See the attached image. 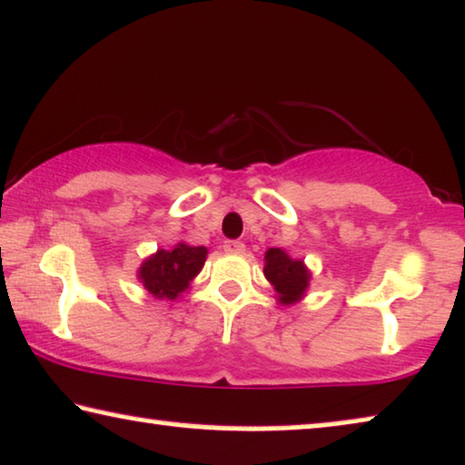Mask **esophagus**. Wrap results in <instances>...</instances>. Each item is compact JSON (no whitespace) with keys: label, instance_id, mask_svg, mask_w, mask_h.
Listing matches in <instances>:
<instances>
[{"label":"esophagus","instance_id":"34e87169","mask_svg":"<svg viewBox=\"0 0 465 465\" xmlns=\"http://www.w3.org/2000/svg\"><path fill=\"white\" fill-rule=\"evenodd\" d=\"M224 252L226 253H243L245 245L241 241H224Z\"/></svg>","mask_w":465,"mask_h":465}]
</instances>
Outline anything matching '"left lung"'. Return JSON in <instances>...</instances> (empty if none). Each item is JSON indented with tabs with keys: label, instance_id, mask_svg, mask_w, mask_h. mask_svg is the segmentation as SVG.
Here are the masks:
<instances>
[{
	"label": "left lung",
	"instance_id": "1",
	"mask_svg": "<svg viewBox=\"0 0 465 465\" xmlns=\"http://www.w3.org/2000/svg\"><path fill=\"white\" fill-rule=\"evenodd\" d=\"M264 277L277 292L279 302L294 304L307 294L311 272L302 260H294L279 247H271L264 253Z\"/></svg>",
	"mask_w": 465,
	"mask_h": 465
}]
</instances>
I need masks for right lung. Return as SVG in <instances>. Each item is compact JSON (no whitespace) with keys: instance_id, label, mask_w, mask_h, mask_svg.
<instances>
[{"instance_id":"1","label":"right lung","mask_w":465,"mask_h":465,"mask_svg":"<svg viewBox=\"0 0 465 465\" xmlns=\"http://www.w3.org/2000/svg\"><path fill=\"white\" fill-rule=\"evenodd\" d=\"M207 258V247L177 243L173 250H158L139 266L137 277L154 298L175 301L199 275Z\"/></svg>"}]
</instances>
